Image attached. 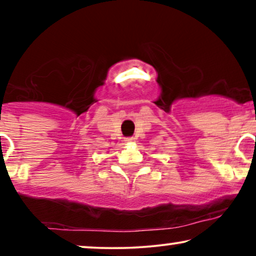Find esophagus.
Returning <instances> with one entry per match:
<instances>
[{"label": "esophagus", "instance_id": "obj_1", "mask_svg": "<svg viewBox=\"0 0 256 256\" xmlns=\"http://www.w3.org/2000/svg\"><path fill=\"white\" fill-rule=\"evenodd\" d=\"M134 142V137H128L125 138V143H128V144H130V143Z\"/></svg>", "mask_w": 256, "mask_h": 256}]
</instances>
